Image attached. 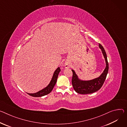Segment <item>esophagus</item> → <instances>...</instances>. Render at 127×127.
Wrapping results in <instances>:
<instances>
[{"label":"esophagus","instance_id":"obj_1","mask_svg":"<svg viewBox=\"0 0 127 127\" xmlns=\"http://www.w3.org/2000/svg\"><path fill=\"white\" fill-rule=\"evenodd\" d=\"M65 68H69V65L68 64H65Z\"/></svg>","mask_w":127,"mask_h":127}]
</instances>
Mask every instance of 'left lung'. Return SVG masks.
I'll list each match as a JSON object with an SVG mask.
<instances>
[{
  "mask_svg": "<svg viewBox=\"0 0 127 127\" xmlns=\"http://www.w3.org/2000/svg\"><path fill=\"white\" fill-rule=\"evenodd\" d=\"M100 49L104 57L106 62V67L101 75L98 78L87 81H84L78 79L74 71L72 70L73 75L72 78V85L74 91L78 94H88L93 93L98 91L103 86L106 78L108 71V63L105 51L102 45L99 44Z\"/></svg>",
  "mask_w": 127,
  "mask_h": 127,
  "instance_id": "left-lung-1",
  "label": "left lung"
}]
</instances>
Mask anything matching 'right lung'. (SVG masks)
Segmentation results:
<instances>
[{"label":"right lung","instance_id":"add662e5","mask_svg":"<svg viewBox=\"0 0 127 127\" xmlns=\"http://www.w3.org/2000/svg\"><path fill=\"white\" fill-rule=\"evenodd\" d=\"M60 71H61V69H60V67L58 68L55 70V71L54 73V74H53V77L52 78L51 82L50 83L49 85L47 87L41 90V91L37 92V93H33V94H30V93H27V94L32 97H39L45 96L46 95H48L49 93H50L51 91H52V90L53 89V88L57 82V78H58V74H59V72H60Z\"/></svg>","mask_w":127,"mask_h":127}]
</instances>
